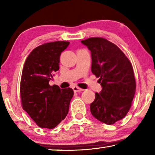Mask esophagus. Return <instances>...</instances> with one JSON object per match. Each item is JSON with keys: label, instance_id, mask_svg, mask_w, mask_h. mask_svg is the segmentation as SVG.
<instances>
[{"label": "esophagus", "instance_id": "1", "mask_svg": "<svg viewBox=\"0 0 155 155\" xmlns=\"http://www.w3.org/2000/svg\"><path fill=\"white\" fill-rule=\"evenodd\" d=\"M72 89H73V90H74V92H80V91H84L83 89H81L80 87H77V86H76V87H75V86H74V87H73Z\"/></svg>", "mask_w": 155, "mask_h": 155}]
</instances>
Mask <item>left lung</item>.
I'll return each mask as SVG.
<instances>
[{"mask_svg":"<svg viewBox=\"0 0 155 155\" xmlns=\"http://www.w3.org/2000/svg\"><path fill=\"white\" fill-rule=\"evenodd\" d=\"M91 54V72L102 86L90 104L93 116L107 124H114L127 115L134 98L136 83L133 66L115 44L103 38L82 40Z\"/></svg>","mask_w":155,"mask_h":155,"instance_id":"1","label":"left lung"}]
</instances>
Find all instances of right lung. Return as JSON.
<instances>
[{"label":"right lung","mask_w":155,"mask_h":155,"mask_svg":"<svg viewBox=\"0 0 155 155\" xmlns=\"http://www.w3.org/2000/svg\"><path fill=\"white\" fill-rule=\"evenodd\" d=\"M69 44L57 41L39 46L28 54L23 67L20 87L22 108L41 128H54L68 113L72 89L51 86L49 81L59 70L60 55Z\"/></svg>","instance_id":"1"}]
</instances>
